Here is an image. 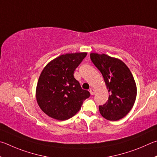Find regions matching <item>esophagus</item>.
<instances>
[{"label": "esophagus", "instance_id": "34e87169", "mask_svg": "<svg viewBox=\"0 0 157 157\" xmlns=\"http://www.w3.org/2000/svg\"><path fill=\"white\" fill-rule=\"evenodd\" d=\"M90 94H91L92 95H94V93H95V91H94V90L93 89V88H90Z\"/></svg>", "mask_w": 157, "mask_h": 157}]
</instances>
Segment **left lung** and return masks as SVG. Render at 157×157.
<instances>
[{
    "mask_svg": "<svg viewBox=\"0 0 157 157\" xmlns=\"http://www.w3.org/2000/svg\"><path fill=\"white\" fill-rule=\"evenodd\" d=\"M101 71L109 92L107 102L99 105L101 114L109 121H118L131 110L136 97V86L130 70L121 60L106 54H90Z\"/></svg>",
    "mask_w": 157,
    "mask_h": 157,
    "instance_id": "left-lung-1",
    "label": "left lung"
}]
</instances>
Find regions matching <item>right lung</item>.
<instances>
[{"label":"right lung","instance_id":"1","mask_svg":"<svg viewBox=\"0 0 157 157\" xmlns=\"http://www.w3.org/2000/svg\"><path fill=\"white\" fill-rule=\"evenodd\" d=\"M86 52L66 54L52 60L41 72L36 100L44 113L53 119H70L81 109L90 93L81 88L74 72L86 56Z\"/></svg>","mask_w":157,"mask_h":157}]
</instances>
